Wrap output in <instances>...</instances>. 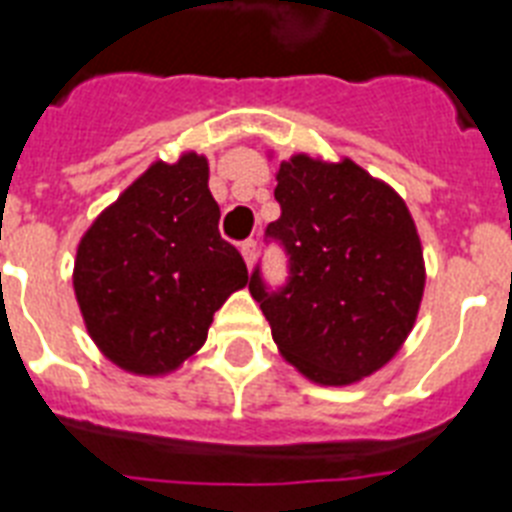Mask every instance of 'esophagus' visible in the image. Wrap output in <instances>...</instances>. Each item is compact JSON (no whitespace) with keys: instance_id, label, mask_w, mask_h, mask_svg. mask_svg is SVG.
<instances>
[{"instance_id":"esophagus-1","label":"esophagus","mask_w":512,"mask_h":512,"mask_svg":"<svg viewBox=\"0 0 512 512\" xmlns=\"http://www.w3.org/2000/svg\"><path fill=\"white\" fill-rule=\"evenodd\" d=\"M242 257H244V263H247V268H252V263H255V249L257 244L252 242V239H247V242H242Z\"/></svg>"}]
</instances>
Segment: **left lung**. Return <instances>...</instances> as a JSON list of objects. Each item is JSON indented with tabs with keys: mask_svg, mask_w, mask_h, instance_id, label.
<instances>
[{
	"mask_svg": "<svg viewBox=\"0 0 512 512\" xmlns=\"http://www.w3.org/2000/svg\"><path fill=\"white\" fill-rule=\"evenodd\" d=\"M281 218L265 236L289 255V281L249 292L278 352L315 384L347 386L384 368L413 331L426 265L405 199L350 157L294 155L278 165Z\"/></svg>",
	"mask_w": 512,
	"mask_h": 512,
	"instance_id": "obj_1",
	"label": "left lung"
}]
</instances>
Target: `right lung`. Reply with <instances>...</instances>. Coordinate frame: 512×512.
<instances>
[{
	"instance_id": "1",
	"label": "right lung",
	"mask_w": 512,
	"mask_h": 512,
	"mask_svg": "<svg viewBox=\"0 0 512 512\" xmlns=\"http://www.w3.org/2000/svg\"><path fill=\"white\" fill-rule=\"evenodd\" d=\"M207 157L152 162L81 236L73 289L107 360L165 376L197 355L213 315L249 281L239 249L220 239Z\"/></svg>"
}]
</instances>
